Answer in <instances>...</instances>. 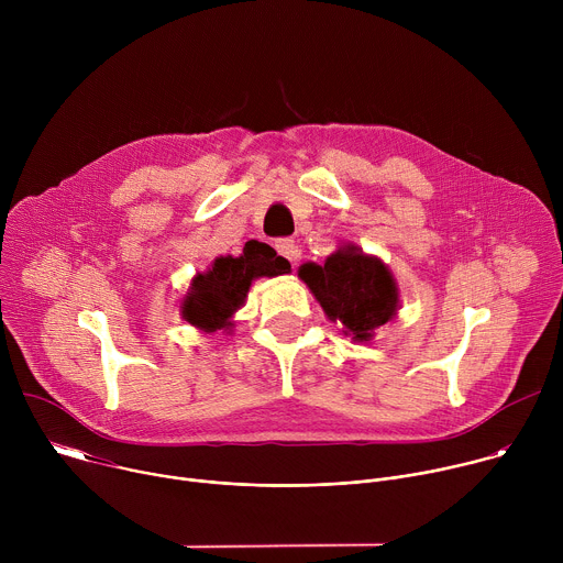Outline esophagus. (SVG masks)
I'll return each instance as SVG.
<instances>
[{"instance_id": "esophagus-1", "label": "esophagus", "mask_w": 563, "mask_h": 563, "mask_svg": "<svg viewBox=\"0 0 563 563\" xmlns=\"http://www.w3.org/2000/svg\"><path fill=\"white\" fill-rule=\"evenodd\" d=\"M276 252L283 256V258H287L291 265L300 258V250H298V245L294 243L291 238H280V240H276Z\"/></svg>"}]
</instances>
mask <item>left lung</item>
I'll return each instance as SVG.
<instances>
[{
	"label": "left lung",
	"mask_w": 563,
	"mask_h": 563,
	"mask_svg": "<svg viewBox=\"0 0 563 563\" xmlns=\"http://www.w3.org/2000/svg\"><path fill=\"white\" fill-rule=\"evenodd\" d=\"M298 276L325 313L352 332L354 341H369L372 332L396 313L398 291L389 269L354 245L341 247L325 265L305 263Z\"/></svg>",
	"instance_id": "8db88e82"
}]
</instances>
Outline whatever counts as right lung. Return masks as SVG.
Masks as SVG:
<instances>
[{
  "mask_svg": "<svg viewBox=\"0 0 563 563\" xmlns=\"http://www.w3.org/2000/svg\"><path fill=\"white\" fill-rule=\"evenodd\" d=\"M289 272V263L269 245L250 240L238 258L220 256L207 274H198L185 300L183 313L191 325L216 332L231 328L229 318L243 307L254 278L280 276Z\"/></svg>",
  "mask_w": 563,
  "mask_h": 563,
  "instance_id": "1",
  "label": "right lung"
}]
</instances>
